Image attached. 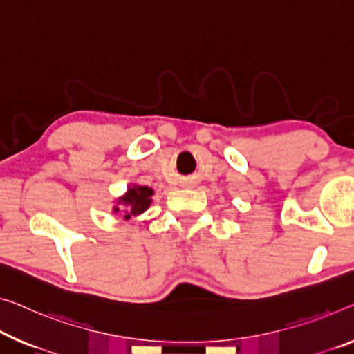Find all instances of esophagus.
Masks as SVG:
<instances>
[{"label":"esophagus","mask_w":354,"mask_h":354,"mask_svg":"<svg viewBox=\"0 0 354 354\" xmlns=\"http://www.w3.org/2000/svg\"><path fill=\"white\" fill-rule=\"evenodd\" d=\"M185 185H187L188 188H192V187H194V182H187V183H185Z\"/></svg>","instance_id":"1"}]
</instances>
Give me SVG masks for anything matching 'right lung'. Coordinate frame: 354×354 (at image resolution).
I'll return each instance as SVG.
<instances>
[{
  "mask_svg": "<svg viewBox=\"0 0 354 354\" xmlns=\"http://www.w3.org/2000/svg\"><path fill=\"white\" fill-rule=\"evenodd\" d=\"M155 194L153 188L145 187V185H138L133 183L131 187H128L127 193L122 194L120 198H117L113 201V212H123V218L129 220L131 216H139L142 215L144 212L150 207L151 204V196ZM124 210H121V207Z\"/></svg>",
  "mask_w": 354,
  "mask_h": 354,
  "instance_id": "add662e5",
  "label": "right lung"
}]
</instances>
